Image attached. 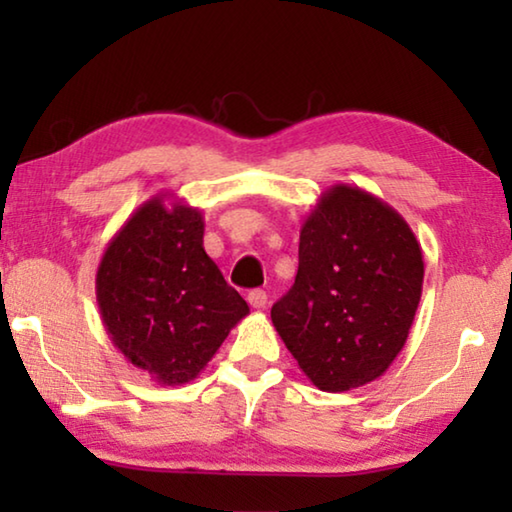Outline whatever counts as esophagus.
<instances>
[{"label": "esophagus", "instance_id": "esophagus-1", "mask_svg": "<svg viewBox=\"0 0 512 512\" xmlns=\"http://www.w3.org/2000/svg\"><path fill=\"white\" fill-rule=\"evenodd\" d=\"M248 302H250V307H255V309H262V307H266V302H268L266 291H262V289H253V291L248 293Z\"/></svg>", "mask_w": 512, "mask_h": 512}]
</instances>
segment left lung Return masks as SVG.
<instances>
[{
	"label": "left lung",
	"instance_id": "8db88e82",
	"mask_svg": "<svg viewBox=\"0 0 512 512\" xmlns=\"http://www.w3.org/2000/svg\"><path fill=\"white\" fill-rule=\"evenodd\" d=\"M420 241L391 205L334 185L300 228L298 275L271 320L309 381L327 393L384 375L420 305Z\"/></svg>",
	"mask_w": 512,
	"mask_h": 512
}]
</instances>
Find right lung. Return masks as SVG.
Here are the masks:
<instances>
[{
    "label": "right lung",
    "instance_id": "add662e5",
    "mask_svg": "<svg viewBox=\"0 0 512 512\" xmlns=\"http://www.w3.org/2000/svg\"><path fill=\"white\" fill-rule=\"evenodd\" d=\"M153 196L110 239L97 268L103 327L128 363L164 386L198 377L248 305L203 248L198 207Z\"/></svg>",
    "mask_w": 512,
    "mask_h": 512
}]
</instances>
